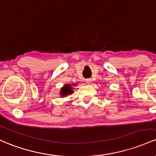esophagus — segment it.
<instances>
[{"label":"esophagus","instance_id":"esophagus-1","mask_svg":"<svg viewBox=\"0 0 156 156\" xmlns=\"http://www.w3.org/2000/svg\"><path fill=\"white\" fill-rule=\"evenodd\" d=\"M91 82H92V80H91V79H87V80H85V83H86L87 84H90L91 83Z\"/></svg>","mask_w":156,"mask_h":156}]
</instances>
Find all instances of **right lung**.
Instances as JSON below:
<instances>
[{
	"label": "right lung",
	"mask_w": 156,
	"mask_h": 156,
	"mask_svg": "<svg viewBox=\"0 0 156 156\" xmlns=\"http://www.w3.org/2000/svg\"><path fill=\"white\" fill-rule=\"evenodd\" d=\"M73 90H72V87H71V85L70 84H66L63 87L61 88V91H60V95L62 97L64 96H67V95H70V94H73Z\"/></svg>",
	"instance_id": "1"
}]
</instances>
